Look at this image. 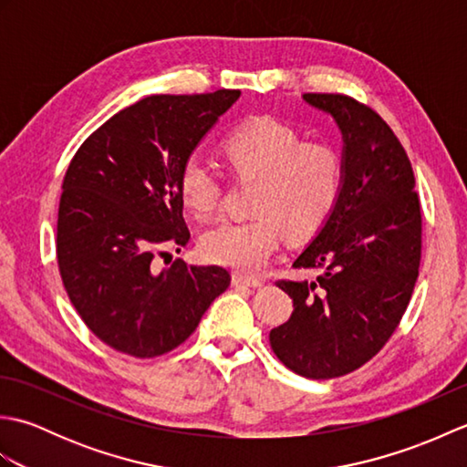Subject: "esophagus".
<instances>
[{
	"label": "esophagus",
	"instance_id": "obj_1",
	"mask_svg": "<svg viewBox=\"0 0 467 467\" xmlns=\"http://www.w3.org/2000/svg\"><path fill=\"white\" fill-rule=\"evenodd\" d=\"M233 285L234 286H263V281L256 279V276H249L243 273H234L233 275Z\"/></svg>",
	"mask_w": 467,
	"mask_h": 467
}]
</instances>
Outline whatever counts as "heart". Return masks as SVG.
<instances>
[{"mask_svg":"<svg viewBox=\"0 0 467 467\" xmlns=\"http://www.w3.org/2000/svg\"><path fill=\"white\" fill-rule=\"evenodd\" d=\"M228 171L256 181L253 218L228 221L204 233L201 251L211 263L253 273L279 249L283 231L306 239L319 231L343 191L345 166L329 144L303 142L301 134L276 118L241 124L223 140ZM178 188L191 213L206 221L223 198V174L202 154L184 158Z\"/></svg>","mask_w":467,"mask_h":467,"instance_id":"heart-1","label":"heart"}]
</instances>
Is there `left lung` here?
Wrapping results in <instances>:
<instances>
[{
	"label": "left lung",
	"instance_id": "1",
	"mask_svg": "<svg viewBox=\"0 0 467 467\" xmlns=\"http://www.w3.org/2000/svg\"><path fill=\"white\" fill-rule=\"evenodd\" d=\"M343 132V191L293 263L315 281H276L291 319L269 341L285 367L309 379L359 369L383 349L408 309L421 261V204L400 138L373 108L345 94H305Z\"/></svg>",
	"mask_w": 467,
	"mask_h": 467
}]
</instances>
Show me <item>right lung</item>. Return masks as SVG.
I'll use <instances>...</instances> for the list:
<instances>
[{"label": "right lung", "mask_w": 467, "mask_h": 467, "mask_svg": "<svg viewBox=\"0 0 467 467\" xmlns=\"http://www.w3.org/2000/svg\"><path fill=\"white\" fill-rule=\"evenodd\" d=\"M239 90L158 94L124 108L86 138L69 162L57 208L64 289L88 329L138 359L176 349L231 285L223 266L156 254L191 241L178 172Z\"/></svg>", "instance_id": "obj_1"}]
</instances>
